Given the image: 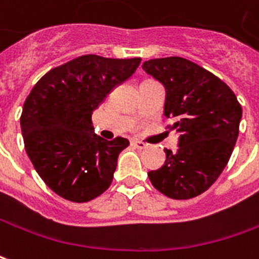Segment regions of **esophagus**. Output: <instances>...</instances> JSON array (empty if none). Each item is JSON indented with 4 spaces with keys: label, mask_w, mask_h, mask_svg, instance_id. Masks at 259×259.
<instances>
[{
    "label": "esophagus",
    "mask_w": 259,
    "mask_h": 259,
    "mask_svg": "<svg viewBox=\"0 0 259 259\" xmlns=\"http://www.w3.org/2000/svg\"><path fill=\"white\" fill-rule=\"evenodd\" d=\"M132 144H133L135 147L140 148V150H143V148L147 147V144H146L144 142H140V140H133V142H132Z\"/></svg>",
    "instance_id": "obj_1"
}]
</instances>
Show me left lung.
<instances>
[{"instance_id": "left-lung-1", "label": "left lung", "mask_w": 259, "mask_h": 259, "mask_svg": "<svg viewBox=\"0 0 259 259\" xmlns=\"http://www.w3.org/2000/svg\"><path fill=\"white\" fill-rule=\"evenodd\" d=\"M143 70L165 88L164 115L180 133L177 153L165 151L164 165L148 172L157 191L191 199L207 191L230 160L238 137L241 105L214 74L182 57L144 61Z\"/></svg>"}]
</instances>
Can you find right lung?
<instances>
[{
	"instance_id": "right-lung-1",
	"label": "right lung",
	"mask_w": 259,
	"mask_h": 259,
	"mask_svg": "<svg viewBox=\"0 0 259 259\" xmlns=\"http://www.w3.org/2000/svg\"><path fill=\"white\" fill-rule=\"evenodd\" d=\"M140 61L85 54L52 68L32 88L21 115L25 150L39 177L61 198L84 203L111 186L129 140L108 142L95 135L92 112Z\"/></svg>"
}]
</instances>
